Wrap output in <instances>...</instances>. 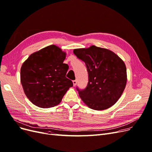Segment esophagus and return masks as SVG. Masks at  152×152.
I'll return each instance as SVG.
<instances>
[{
    "label": "esophagus",
    "instance_id": "34e87169",
    "mask_svg": "<svg viewBox=\"0 0 152 152\" xmlns=\"http://www.w3.org/2000/svg\"><path fill=\"white\" fill-rule=\"evenodd\" d=\"M72 83H73V86H76V84H77V81H76V80L73 81H72Z\"/></svg>",
    "mask_w": 152,
    "mask_h": 152
}]
</instances>
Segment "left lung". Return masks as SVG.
I'll use <instances>...</instances> for the list:
<instances>
[{
    "label": "left lung",
    "instance_id": "1",
    "mask_svg": "<svg viewBox=\"0 0 152 152\" xmlns=\"http://www.w3.org/2000/svg\"><path fill=\"white\" fill-rule=\"evenodd\" d=\"M73 53L85 63L88 72L86 88L82 91L77 88L81 100L96 110L113 106L126 86L127 70L124 61L113 51L94 45L75 49Z\"/></svg>",
    "mask_w": 152,
    "mask_h": 152
}]
</instances>
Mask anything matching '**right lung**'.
Listing matches in <instances>:
<instances>
[{"label":"right lung","mask_w":152,"mask_h":152,"mask_svg":"<svg viewBox=\"0 0 152 152\" xmlns=\"http://www.w3.org/2000/svg\"><path fill=\"white\" fill-rule=\"evenodd\" d=\"M66 53L55 45L31 54L22 65L20 81L26 96L41 108L60 104L73 84L66 77L68 65L63 63Z\"/></svg>","instance_id":"obj_1"}]
</instances>
